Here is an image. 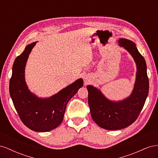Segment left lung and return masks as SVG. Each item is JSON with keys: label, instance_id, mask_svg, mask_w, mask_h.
Masks as SVG:
<instances>
[{"label": "left lung", "instance_id": "8db88e82", "mask_svg": "<svg viewBox=\"0 0 158 158\" xmlns=\"http://www.w3.org/2000/svg\"><path fill=\"white\" fill-rule=\"evenodd\" d=\"M118 44L129 52L136 64V82L131 95L122 101L113 102L93 85L87 86L91 116L99 127L109 131L126 128L136 120L149 90L146 61L135 44L127 39H120Z\"/></svg>", "mask_w": 158, "mask_h": 158}]
</instances>
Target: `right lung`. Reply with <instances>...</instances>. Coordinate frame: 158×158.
I'll return each instance as SVG.
<instances>
[{"mask_svg":"<svg viewBox=\"0 0 158 158\" xmlns=\"http://www.w3.org/2000/svg\"><path fill=\"white\" fill-rule=\"evenodd\" d=\"M35 44L36 42H33L27 45L22 53L14 60L9 91L22 123L33 131L48 132L60 125L66 105L83 86V80H77L49 98H40L30 92L25 82V66Z\"/></svg>","mask_w":158,"mask_h":158,"instance_id":"add662e5","label":"right lung"}]
</instances>
